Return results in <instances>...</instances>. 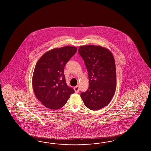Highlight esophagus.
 <instances>
[{"label": "esophagus", "instance_id": "1", "mask_svg": "<svg viewBox=\"0 0 151 151\" xmlns=\"http://www.w3.org/2000/svg\"><path fill=\"white\" fill-rule=\"evenodd\" d=\"M74 90L76 93H78L79 91V86H76L74 87Z\"/></svg>", "mask_w": 151, "mask_h": 151}]
</instances>
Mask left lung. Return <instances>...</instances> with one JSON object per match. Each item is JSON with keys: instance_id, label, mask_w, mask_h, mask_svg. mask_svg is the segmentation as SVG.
Returning a JSON list of instances; mask_svg holds the SVG:
<instances>
[{"instance_id": "1", "label": "left lung", "mask_w": 151, "mask_h": 151, "mask_svg": "<svg viewBox=\"0 0 151 151\" xmlns=\"http://www.w3.org/2000/svg\"><path fill=\"white\" fill-rule=\"evenodd\" d=\"M78 52L83 58L89 78V87L80 96L89 109H101L110 103L116 92L114 57L109 49L101 46H80Z\"/></svg>"}]
</instances>
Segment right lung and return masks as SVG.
Returning a JSON list of instances; mask_svg holds the SVG:
<instances>
[{"instance_id": "add662e5", "label": "right lung", "mask_w": 151, "mask_h": 151, "mask_svg": "<svg viewBox=\"0 0 151 151\" xmlns=\"http://www.w3.org/2000/svg\"><path fill=\"white\" fill-rule=\"evenodd\" d=\"M77 48L66 46L46 52L35 65L32 87L35 96L47 109L64 106L74 90L68 86L64 74L65 65L76 53Z\"/></svg>"}]
</instances>
